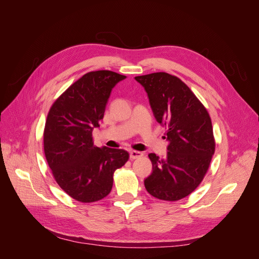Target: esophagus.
I'll return each mask as SVG.
<instances>
[{
    "label": "esophagus",
    "instance_id": "34e87169",
    "mask_svg": "<svg viewBox=\"0 0 259 259\" xmlns=\"http://www.w3.org/2000/svg\"><path fill=\"white\" fill-rule=\"evenodd\" d=\"M140 156H143V152H140V151H135V150H132V151H130V158H131L132 160L138 159V158H140Z\"/></svg>",
    "mask_w": 259,
    "mask_h": 259
}]
</instances>
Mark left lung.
I'll return each mask as SVG.
<instances>
[{
  "label": "left lung",
  "instance_id": "1",
  "mask_svg": "<svg viewBox=\"0 0 259 259\" xmlns=\"http://www.w3.org/2000/svg\"><path fill=\"white\" fill-rule=\"evenodd\" d=\"M145 89L158 123L166 127V156L149 154L152 173L145 179L154 198L177 201L189 195L204 178L215 151L208 112L190 89L165 72L135 76Z\"/></svg>",
  "mask_w": 259,
  "mask_h": 259
}]
</instances>
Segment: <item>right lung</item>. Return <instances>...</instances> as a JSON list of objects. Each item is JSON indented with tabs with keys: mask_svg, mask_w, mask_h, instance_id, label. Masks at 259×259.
<instances>
[{
	"mask_svg": "<svg viewBox=\"0 0 259 259\" xmlns=\"http://www.w3.org/2000/svg\"><path fill=\"white\" fill-rule=\"evenodd\" d=\"M125 75L109 70L84 74L53 104L45 123L44 152L57 184L84 203L110 193L113 173L128 160L123 149L95 147L93 130L103 121L108 99Z\"/></svg>",
	"mask_w": 259,
	"mask_h": 259,
	"instance_id": "right-lung-1",
	"label": "right lung"
}]
</instances>
